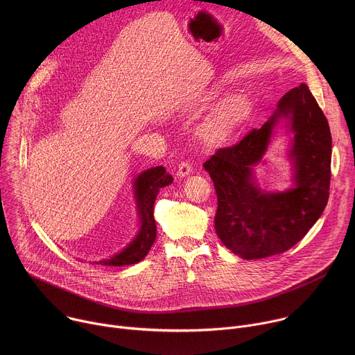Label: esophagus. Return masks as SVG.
<instances>
[{
	"label": "esophagus",
	"mask_w": 355,
	"mask_h": 355,
	"mask_svg": "<svg viewBox=\"0 0 355 355\" xmlns=\"http://www.w3.org/2000/svg\"><path fill=\"white\" fill-rule=\"evenodd\" d=\"M191 173H192V166L188 162H181V164L178 166V170H177V175L180 178H184V177L189 175Z\"/></svg>",
	"instance_id": "1"
}]
</instances>
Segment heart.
<instances>
[{
    "label": "heart",
    "mask_w": 355,
    "mask_h": 355,
    "mask_svg": "<svg viewBox=\"0 0 355 355\" xmlns=\"http://www.w3.org/2000/svg\"><path fill=\"white\" fill-rule=\"evenodd\" d=\"M251 111L248 99L240 94L223 96L212 110L204 126V135L211 143L226 141L233 132L248 118Z\"/></svg>",
    "instance_id": "b5f03b06"
}]
</instances>
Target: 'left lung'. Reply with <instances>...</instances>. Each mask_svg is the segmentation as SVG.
<instances>
[{"instance_id":"obj_1","label":"left lung","mask_w":355,"mask_h":355,"mask_svg":"<svg viewBox=\"0 0 355 355\" xmlns=\"http://www.w3.org/2000/svg\"><path fill=\"white\" fill-rule=\"evenodd\" d=\"M286 117L294 133L290 157L294 187L266 193L255 182L254 168L268 148L277 119ZM329 122L306 84L288 91L274 115L237 144L219 148L205 162L218 195L215 230L232 252L245 260L281 254L323 214L331 177Z\"/></svg>"}]
</instances>
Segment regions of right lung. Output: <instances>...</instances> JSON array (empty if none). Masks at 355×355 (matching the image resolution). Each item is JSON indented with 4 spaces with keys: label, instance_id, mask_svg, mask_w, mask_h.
<instances>
[{
    "label": "right lung",
    "instance_id": "add662e5",
    "mask_svg": "<svg viewBox=\"0 0 355 355\" xmlns=\"http://www.w3.org/2000/svg\"><path fill=\"white\" fill-rule=\"evenodd\" d=\"M173 182V177L166 171L164 167H153L143 171L135 180V198L136 207L140 218V230L137 236L132 240L129 245H126L116 256L103 260L96 264L111 266V267H122L130 266L141 261L147 252L150 251L156 240V220L153 215L155 200L157 198L159 191L163 187H167Z\"/></svg>",
    "mask_w": 355,
    "mask_h": 355
}]
</instances>
